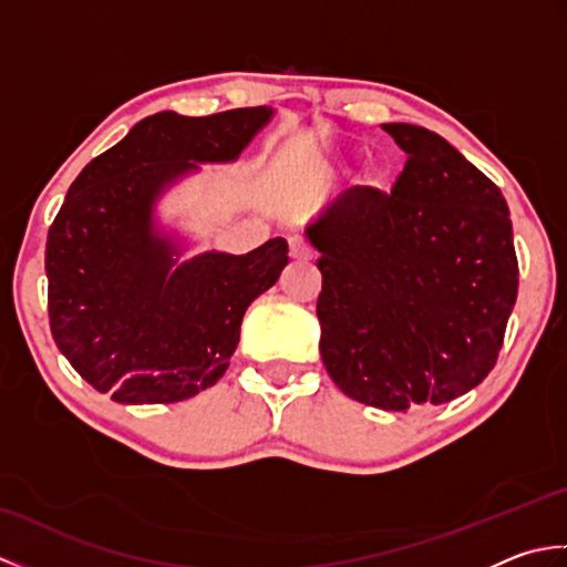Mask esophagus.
I'll return each mask as SVG.
<instances>
[{"label": "esophagus", "mask_w": 567, "mask_h": 567, "mask_svg": "<svg viewBox=\"0 0 567 567\" xmlns=\"http://www.w3.org/2000/svg\"><path fill=\"white\" fill-rule=\"evenodd\" d=\"M290 256L295 260H309L311 258V246L302 236H292L290 238Z\"/></svg>", "instance_id": "obj_1"}]
</instances>
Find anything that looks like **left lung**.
I'll return each mask as SVG.
<instances>
[{"label": "left lung", "instance_id": "left-lung-1", "mask_svg": "<svg viewBox=\"0 0 567 567\" xmlns=\"http://www.w3.org/2000/svg\"><path fill=\"white\" fill-rule=\"evenodd\" d=\"M406 153L392 192L348 189L307 228L321 258L319 351L384 412L451 402L495 368L519 292L499 187L449 141L382 124Z\"/></svg>", "mask_w": 567, "mask_h": 567}]
</instances>
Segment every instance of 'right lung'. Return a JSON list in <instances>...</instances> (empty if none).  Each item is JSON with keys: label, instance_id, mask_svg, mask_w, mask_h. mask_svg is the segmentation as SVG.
<instances>
[{"label": "right lung", "instance_id": "1", "mask_svg": "<svg viewBox=\"0 0 567 567\" xmlns=\"http://www.w3.org/2000/svg\"><path fill=\"white\" fill-rule=\"evenodd\" d=\"M270 116L265 106L153 114L70 185L48 228V319L60 353L114 402L171 404L212 388L248 305L280 277L285 238L175 265V246L151 221L167 183L195 163L234 161Z\"/></svg>", "mask_w": 567, "mask_h": 567}]
</instances>
